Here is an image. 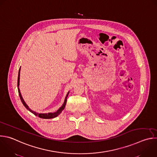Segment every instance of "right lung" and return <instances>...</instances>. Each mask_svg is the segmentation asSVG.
<instances>
[{
	"instance_id": "1",
	"label": "right lung",
	"mask_w": 157,
	"mask_h": 157,
	"mask_svg": "<svg viewBox=\"0 0 157 157\" xmlns=\"http://www.w3.org/2000/svg\"><path fill=\"white\" fill-rule=\"evenodd\" d=\"M20 68L19 69V71H18V83H17V86L18 87H19V83H20ZM18 94H19V96H20V98L21 99V102L23 103V104L24 105V106L29 111L31 112V113H33L34 115L36 116H37L38 117L40 118H43V119H50V118H54L56 117H57L59 114L61 113V112L64 110L65 107V105H66V103H67V97L68 95V94L69 92L67 94L66 97H65V101H64V103L63 104V105L56 112H54V113H36L33 110H31L29 107L28 106L26 105V103L25 102V101L23 100V98H22V96L21 95V93H20V89H19V87L18 88Z\"/></svg>"
}]
</instances>
